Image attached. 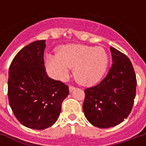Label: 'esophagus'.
<instances>
[{"instance_id": "esophagus-1", "label": "esophagus", "mask_w": 146, "mask_h": 146, "mask_svg": "<svg viewBox=\"0 0 146 146\" xmlns=\"http://www.w3.org/2000/svg\"><path fill=\"white\" fill-rule=\"evenodd\" d=\"M74 89H75V87H74V86H72V85L70 86V92H73Z\"/></svg>"}]
</instances>
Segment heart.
<instances>
[{
  "label": "heart",
  "instance_id": "b5f03b06",
  "mask_svg": "<svg viewBox=\"0 0 146 146\" xmlns=\"http://www.w3.org/2000/svg\"><path fill=\"white\" fill-rule=\"evenodd\" d=\"M108 64L107 51L102 47L69 44L58 48L57 55H48L46 69L51 77L59 80H66L69 70L73 69V76L76 81L89 86L102 78Z\"/></svg>",
  "mask_w": 146,
  "mask_h": 146
}]
</instances>
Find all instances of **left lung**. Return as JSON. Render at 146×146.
<instances>
[{
	"label": "left lung",
	"instance_id": "8db88e82",
	"mask_svg": "<svg viewBox=\"0 0 146 146\" xmlns=\"http://www.w3.org/2000/svg\"><path fill=\"white\" fill-rule=\"evenodd\" d=\"M113 63L97 85L84 90L83 111L92 125L109 128L118 125L131 113L136 95L137 80L127 55L110 48Z\"/></svg>",
	"mask_w": 146,
	"mask_h": 146
}]
</instances>
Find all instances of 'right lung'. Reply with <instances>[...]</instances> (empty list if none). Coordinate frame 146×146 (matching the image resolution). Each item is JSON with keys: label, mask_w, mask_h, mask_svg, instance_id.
I'll list each match as a JSON object with an SVG mask.
<instances>
[{"label": "right lung", "mask_w": 146, "mask_h": 146, "mask_svg": "<svg viewBox=\"0 0 146 146\" xmlns=\"http://www.w3.org/2000/svg\"><path fill=\"white\" fill-rule=\"evenodd\" d=\"M45 40H36L21 49L8 71L9 105L16 119L27 127L44 130L56 122L69 87L51 79L44 62Z\"/></svg>", "instance_id": "right-lung-1"}]
</instances>
